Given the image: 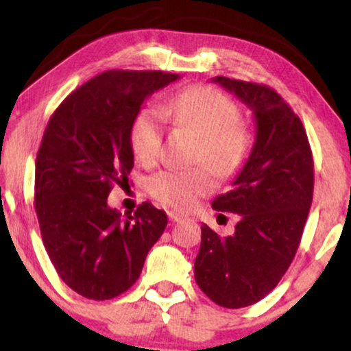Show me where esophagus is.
<instances>
[{"mask_svg":"<svg viewBox=\"0 0 351 351\" xmlns=\"http://www.w3.org/2000/svg\"><path fill=\"white\" fill-rule=\"evenodd\" d=\"M169 218H170V221H173V223H178V221L184 219V216H182L181 213H176V211H169Z\"/></svg>","mask_w":351,"mask_h":351,"instance_id":"1","label":"esophagus"}]
</instances>
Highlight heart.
Wrapping results in <instances>:
<instances>
[{
	"mask_svg": "<svg viewBox=\"0 0 351 351\" xmlns=\"http://www.w3.org/2000/svg\"><path fill=\"white\" fill-rule=\"evenodd\" d=\"M164 119H171L200 135L194 162L208 165L191 170H165L149 180V192L160 204L187 210L215 187L210 168L219 178L241 169L250 151V135L240 124V111L229 97L210 86H194L162 103L159 110L146 106L133 119L130 141L135 156L145 164L160 154Z\"/></svg>",
	"mask_w": 351,
	"mask_h": 351,
	"instance_id": "1",
	"label": "heart"
}]
</instances>
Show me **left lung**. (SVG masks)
Here are the masks:
<instances>
[{"mask_svg":"<svg viewBox=\"0 0 351 351\" xmlns=\"http://www.w3.org/2000/svg\"><path fill=\"white\" fill-rule=\"evenodd\" d=\"M253 110L256 140L232 189L211 206L240 216L235 234L202 224L194 263L199 288L226 308L264 299L293 263L313 199V156L299 116L264 84L213 79Z\"/></svg>","mask_w":351,"mask_h":351,"instance_id":"8db88e82","label":"left lung"}]
</instances>
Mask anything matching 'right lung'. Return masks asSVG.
Listing matches in <instances>:
<instances>
[{
    "instance_id": "obj_1",
    "label": "right lung",
    "mask_w": 351,
    "mask_h": 351,
    "mask_svg": "<svg viewBox=\"0 0 351 351\" xmlns=\"http://www.w3.org/2000/svg\"><path fill=\"white\" fill-rule=\"evenodd\" d=\"M180 77L110 70L71 92L44 130L34 170V210L44 248L73 291L92 300L138 280L167 215L143 202L127 219L108 206L112 184L133 169L132 124L146 97Z\"/></svg>"
}]
</instances>
